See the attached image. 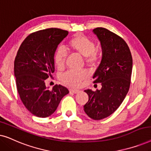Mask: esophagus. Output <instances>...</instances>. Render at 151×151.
Here are the masks:
<instances>
[{
	"instance_id": "obj_1",
	"label": "esophagus",
	"mask_w": 151,
	"mask_h": 151,
	"mask_svg": "<svg viewBox=\"0 0 151 151\" xmlns=\"http://www.w3.org/2000/svg\"><path fill=\"white\" fill-rule=\"evenodd\" d=\"M69 91H70V93H78L80 92V91L75 90V89H70Z\"/></svg>"
}]
</instances>
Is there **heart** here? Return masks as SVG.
I'll return each instance as SVG.
<instances>
[{
  "instance_id": "b5f03b06",
  "label": "heart",
  "mask_w": 151,
  "mask_h": 151,
  "mask_svg": "<svg viewBox=\"0 0 151 151\" xmlns=\"http://www.w3.org/2000/svg\"><path fill=\"white\" fill-rule=\"evenodd\" d=\"M69 48L84 56L85 62L88 65H93L98 60L99 53L96 50V44L91 39L82 34H77L70 39L68 42ZM67 53L63 48H58L53 56V60L57 67L62 68L65 65ZM86 77V73L82 71L70 70L62 77L63 81L71 86H77Z\"/></svg>"
}]
</instances>
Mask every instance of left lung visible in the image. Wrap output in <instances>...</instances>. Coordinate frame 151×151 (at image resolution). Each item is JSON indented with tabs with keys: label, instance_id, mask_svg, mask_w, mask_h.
Returning a JSON list of instances; mask_svg holds the SVG:
<instances>
[{
	"label": "left lung",
	"instance_id": "left-lung-1",
	"mask_svg": "<svg viewBox=\"0 0 151 151\" xmlns=\"http://www.w3.org/2000/svg\"><path fill=\"white\" fill-rule=\"evenodd\" d=\"M93 32L102 48V60L93 78V83H101L102 88L84 91L88 101L84 110L91 118L99 120L114 113L124 100L131 84L133 58L127 42L118 35L103 27Z\"/></svg>",
	"mask_w": 151,
	"mask_h": 151
}]
</instances>
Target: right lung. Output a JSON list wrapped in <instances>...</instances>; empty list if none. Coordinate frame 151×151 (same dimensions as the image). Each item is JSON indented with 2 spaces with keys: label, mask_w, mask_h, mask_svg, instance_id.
<instances>
[{
  "label": "right lung",
  "mask_w": 151,
  "mask_h": 151,
  "mask_svg": "<svg viewBox=\"0 0 151 151\" xmlns=\"http://www.w3.org/2000/svg\"><path fill=\"white\" fill-rule=\"evenodd\" d=\"M68 31L49 28L29 35L20 45L14 60V76L20 98L31 113L47 117L55 112L60 100L69 93L55 84L52 90L45 80L55 71V51Z\"/></svg>",
  "instance_id": "right-lung-1"
}]
</instances>
